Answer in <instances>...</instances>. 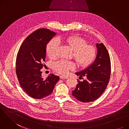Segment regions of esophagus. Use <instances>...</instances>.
<instances>
[{
  "mask_svg": "<svg viewBox=\"0 0 129 129\" xmlns=\"http://www.w3.org/2000/svg\"><path fill=\"white\" fill-rule=\"evenodd\" d=\"M68 78H69L68 76H64V75L60 76V79H67Z\"/></svg>",
  "mask_w": 129,
  "mask_h": 129,
  "instance_id": "1",
  "label": "esophagus"
}]
</instances>
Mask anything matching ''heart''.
Segmentation results:
<instances>
[{
	"instance_id": "b5f03b06",
	"label": "heart",
	"mask_w": 129,
	"mask_h": 129,
	"mask_svg": "<svg viewBox=\"0 0 129 129\" xmlns=\"http://www.w3.org/2000/svg\"><path fill=\"white\" fill-rule=\"evenodd\" d=\"M59 42H62L68 45L74 52V57L77 64L82 67L88 66L96 56V49L90 45H87L86 41L79 37H62L58 39H53L47 45L46 53L50 58L56 56L59 46ZM75 68V65L72 62L60 60L53 65V70L55 72L65 74L70 70Z\"/></svg>"
}]
</instances>
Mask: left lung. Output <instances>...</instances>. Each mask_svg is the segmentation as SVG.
Instances as JSON below:
<instances>
[{
    "mask_svg": "<svg viewBox=\"0 0 129 129\" xmlns=\"http://www.w3.org/2000/svg\"><path fill=\"white\" fill-rule=\"evenodd\" d=\"M97 53L95 59L88 66L76 75L82 78L77 80L78 84L72 95L78 100L88 103L98 98L106 89L110 76V60L107 49L103 43H96Z\"/></svg>",
    "mask_w": 129,
    "mask_h": 129,
    "instance_id": "obj_1",
    "label": "left lung"
}]
</instances>
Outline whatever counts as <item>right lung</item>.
Here are the masks:
<instances>
[{
    "label": "right lung",
    "instance_id": "obj_1",
    "mask_svg": "<svg viewBox=\"0 0 129 129\" xmlns=\"http://www.w3.org/2000/svg\"><path fill=\"white\" fill-rule=\"evenodd\" d=\"M56 33L45 28L32 33L20 47L16 59V74L20 86L29 96L40 99L49 96L59 80L50 74L46 79L40 70L46 57V45Z\"/></svg>",
    "mask_w": 129,
    "mask_h": 129
}]
</instances>
